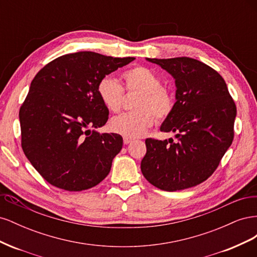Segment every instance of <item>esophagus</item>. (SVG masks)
<instances>
[{
	"instance_id": "obj_1",
	"label": "esophagus",
	"mask_w": 257,
	"mask_h": 257,
	"mask_svg": "<svg viewBox=\"0 0 257 257\" xmlns=\"http://www.w3.org/2000/svg\"><path fill=\"white\" fill-rule=\"evenodd\" d=\"M132 142H133V139H132V138H128V137H124L123 138V143L125 144V145H128Z\"/></svg>"
}]
</instances>
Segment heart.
<instances>
[{
	"instance_id": "1",
	"label": "heart",
	"mask_w": 257,
	"mask_h": 257,
	"mask_svg": "<svg viewBox=\"0 0 257 257\" xmlns=\"http://www.w3.org/2000/svg\"><path fill=\"white\" fill-rule=\"evenodd\" d=\"M124 89L139 92L134 105L136 111L113 116L109 128L124 137L143 136L155 123V116L162 121L173 112L175 99L172 92L162 87V80L150 68L135 66L122 73ZM97 95L106 109L118 112L122 108L124 91L121 84L110 76L100 79L96 87Z\"/></svg>"
}]
</instances>
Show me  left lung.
Wrapping results in <instances>:
<instances>
[{
    "label": "left lung",
    "mask_w": 257,
    "mask_h": 257,
    "mask_svg": "<svg viewBox=\"0 0 257 257\" xmlns=\"http://www.w3.org/2000/svg\"><path fill=\"white\" fill-rule=\"evenodd\" d=\"M174 77L176 103L161 132L176 139L147 138L141 168L157 188L175 192L211 176L234 139L237 109L222 76L198 60L149 59Z\"/></svg>",
    "instance_id": "left-lung-1"
}]
</instances>
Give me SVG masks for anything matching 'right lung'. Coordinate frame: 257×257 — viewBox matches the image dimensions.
Returning <instances> with one entry per match:
<instances>
[{
    "label": "right lung",
    "mask_w": 257,
    "mask_h": 257,
    "mask_svg": "<svg viewBox=\"0 0 257 257\" xmlns=\"http://www.w3.org/2000/svg\"><path fill=\"white\" fill-rule=\"evenodd\" d=\"M134 60L80 51L57 58L36 74L19 111L21 146L46 181L78 192L109 174L123 139L89 130L105 125L109 114L96 87L103 77Z\"/></svg>",
    "instance_id": "add662e5"
}]
</instances>
